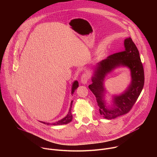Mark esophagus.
I'll use <instances>...</instances> for the list:
<instances>
[{"label":"esophagus","instance_id":"1","mask_svg":"<svg viewBox=\"0 0 157 157\" xmlns=\"http://www.w3.org/2000/svg\"><path fill=\"white\" fill-rule=\"evenodd\" d=\"M88 79H89V75H87V73H84L81 78V81L82 84H87Z\"/></svg>","mask_w":157,"mask_h":157}]
</instances>
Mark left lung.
I'll list each match as a JSON object with an SVG mask.
<instances>
[{
	"instance_id": "1",
	"label": "left lung",
	"mask_w": 157,
	"mask_h": 157,
	"mask_svg": "<svg viewBox=\"0 0 157 157\" xmlns=\"http://www.w3.org/2000/svg\"><path fill=\"white\" fill-rule=\"evenodd\" d=\"M125 50L108 56L97 63L89 89L95 95L100 114L108 120L128 113L138 98L144 84V72L140 52L130 37L124 40ZM119 67H127L131 71V82L119 95L113 96L110 104L105 100L106 90L104 81L107 75Z\"/></svg>"
}]
</instances>
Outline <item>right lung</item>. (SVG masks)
I'll list each match as a JSON object with an SVG mask.
<instances>
[{
	"mask_svg": "<svg viewBox=\"0 0 157 157\" xmlns=\"http://www.w3.org/2000/svg\"><path fill=\"white\" fill-rule=\"evenodd\" d=\"M79 86V84L78 81H75L73 84H72V86H71V95H73L74 92L75 91V90H76V89ZM72 104H73V100L71 101L70 103V107L68 111V113L67 114V115L63 117V119H62L61 120L56 122H53V123H48V122H41L40 121V122H42L43 124H45V125H64V124H67L68 123H70V122H71L72 119H73V116L71 114V107H72Z\"/></svg>",
	"mask_w": 157,
	"mask_h": 157,
	"instance_id": "right-lung-1",
	"label": "right lung"
}]
</instances>
